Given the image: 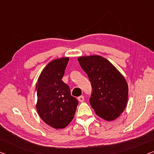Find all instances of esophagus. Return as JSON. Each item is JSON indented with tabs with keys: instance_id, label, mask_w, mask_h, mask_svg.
Listing matches in <instances>:
<instances>
[{
	"instance_id": "esophagus-1",
	"label": "esophagus",
	"mask_w": 154,
	"mask_h": 154,
	"mask_svg": "<svg viewBox=\"0 0 154 154\" xmlns=\"http://www.w3.org/2000/svg\"><path fill=\"white\" fill-rule=\"evenodd\" d=\"M78 100H79V101L80 102H83L84 101V97L83 96H80L78 97Z\"/></svg>"
}]
</instances>
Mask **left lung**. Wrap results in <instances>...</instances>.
Returning <instances> with one entry per match:
<instances>
[{"label":"left lung","instance_id":"left-lung-1","mask_svg":"<svg viewBox=\"0 0 154 154\" xmlns=\"http://www.w3.org/2000/svg\"><path fill=\"white\" fill-rule=\"evenodd\" d=\"M78 60L91 83L90 104L94 112L106 121L116 119L128 102V86L125 78L109 60L101 56L80 57Z\"/></svg>","mask_w":154,"mask_h":154}]
</instances>
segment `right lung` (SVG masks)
I'll return each mask as SVG.
<instances>
[{"label": "right lung", "instance_id": "1", "mask_svg": "<svg viewBox=\"0 0 154 154\" xmlns=\"http://www.w3.org/2000/svg\"><path fill=\"white\" fill-rule=\"evenodd\" d=\"M63 57L50 62L36 83V109L41 119L55 129L64 128L74 117L79 102L71 95L70 88L62 81L69 62Z\"/></svg>", "mask_w": 154, "mask_h": 154}]
</instances>
